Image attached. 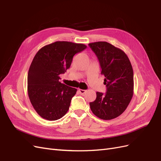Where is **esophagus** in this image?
Instances as JSON below:
<instances>
[{"instance_id": "esophagus-1", "label": "esophagus", "mask_w": 161, "mask_h": 161, "mask_svg": "<svg viewBox=\"0 0 161 161\" xmlns=\"http://www.w3.org/2000/svg\"><path fill=\"white\" fill-rule=\"evenodd\" d=\"M79 93L81 94V95H84L85 93H86V90H82V89H79Z\"/></svg>"}]
</instances>
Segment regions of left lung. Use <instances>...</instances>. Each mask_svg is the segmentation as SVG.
<instances>
[{
  "mask_svg": "<svg viewBox=\"0 0 161 161\" xmlns=\"http://www.w3.org/2000/svg\"><path fill=\"white\" fill-rule=\"evenodd\" d=\"M99 62L105 76L107 92H97V98L89 103L97 117L109 120L120 115L132 98L134 72L128 57L119 48L106 42L89 43Z\"/></svg>",
  "mask_w": 161,
  "mask_h": 161,
  "instance_id": "1",
  "label": "left lung"
}]
</instances>
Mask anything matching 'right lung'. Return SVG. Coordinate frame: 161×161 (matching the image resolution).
<instances>
[{"label": "right lung", "instance_id": "right-lung-1", "mask_svg": "<svg viewBox=\"0 0 161 161\" xmlns=\"http://www.w3.org/2000/svg\"><path fill=\"white\" fill-rule=\"evenodd\" d=\"M82 43L56 42L43 46L33 58L28 72L27 91L34 109L42 118L57 120L69 111L76 89L59 81L72 58L86 49Z\"/></svg>", "mask_w": 161, "mask_h": 161}]
</instances>
